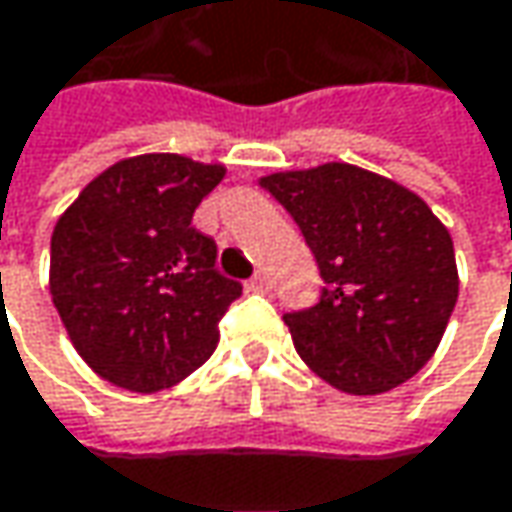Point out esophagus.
Masks as SVG:
<instances>
[{"instance_id":"34e87169","label":"esophagus","mask_w":512,"mask_h":512,"mask_svg":"<svg viewBox=\"0 0 512 512\" xmlns=\"http://www.w3.org/2000/svg\"><path fill=\"white\" fill-rule=\"evenodd\" d=\"M246 287H249L252 293H269V278H266L263 272H257L255 278H252V281H249Z\"/></svg>"}]
</instances>
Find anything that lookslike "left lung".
Wrapping results in <instances>:
<instances>
[{"label": "left lung", "mask_w": 512, "mask_h": 512, "mask_svg": "<svg viewBox=\"0 0 512 512\" xmlns=\"http://www.w3.org/2000/svg\"><path fill=\"white\" fill-rule=\"evenodd\" d=\"M296 219L325 281L284 313L296 351L331 387L378 395L413 378L457 304L448 228L416 193L351 163L260 178Z\"/></svg>", "instance_id": "left-lung-1"}]
</instances>
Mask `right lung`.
Instances as JSON below:
<instances>
[{
  "label": "right lung",
  "instance_id": "obj_1",
  "mask_svg": "<svg viewBox=\"0 0 512 512\" xmlns=\"http://www.w3.org/2000/svg\"><path fill=\"white\" fill-rule=\"evenodd\" d=\"M225 166L137 155L96 175L52 231L49 290L75 351L105 381L158 393L208 360L240 281L219 275L193 213Z\"/></svg>",
  "mask_w": 512,
  "mask_h": 512
}]
</instances>
